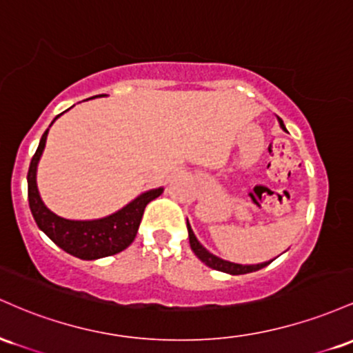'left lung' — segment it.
<instances>
[{
    "label": "left lung",
    "mask_w": 353,
    "mask_h": 353,
    "mask_svg": "<svg viewBox=\"0 0 353 353\" xmlns=\"http://www.w3.org/2000/svg\"><path fill=\"white\" fill-rule=\"evenodd\" d=\"M279 123L285 130L283 121L280 120V118H279ZM187 228H188V236H190V247H192L193 253H195L198 259H200L205 265H208L210 268H213V270H220V272L230 273V275H243V273H250V272L260 270V268L267 267V265L272 262V260H270V262H263V263H256V265H240V263L227 262V260H223V259H220V256L210 253L207 248H205L203 245H201L200 241L196 240L195 233H193L192 227H190L188 220H187Z\"/></svg>",
    "instance_id": "left-lung-1"
}]
</instances>
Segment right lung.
<instances>
[{"instance_id":"add662e5","label":"right lung","mask_w":353,"mask_h":353,"mask_svg":"<svg viewBox=\"0 0 353 353\" xmlns=\"http://www.w3.org/2000/svg\"><path fill=\"white\" fill-rule=\"evenodd\" d=\"M48 132L50 128L43 133L37 153L31 158L30 170H28V201H30V210L38 228L43 230L59 248L81 260H97L125 250L137 236L145 207L157 196H160L163 193V188L148 190V192L141 193L126 207L105 216V219L66 220L63 216H58L43 203L37 187L38 161L45 150Z\"/></svg>"}]
</instances>
